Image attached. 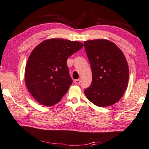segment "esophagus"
<instances>
[{"mask_svg": "<svg viewBox=\"0 0 149 149\" xmlns=\"http://www.w3.org/2000/svg\"><path fill=\"white\" fill-rule=\"evenodd\" d=\"M80 82H81V80L79 79H75V80H74V83L75 84H80Z\"/></svg>", "mask_w": 149, "mask_h": 149, "instance_id": "34e87169", "label": "esophagus"}]
</instances>
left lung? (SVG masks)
Instances as JSON below:
<instances>
[{
  "instance_id": "obj_1",
  "label": "left lung",
  "mask_w": 149,
  "mask_h": 149,
  "mask_svg": "<svg viewBox=\"0 0 149 149\" xmlns=\"http://www.w3.org/2000/svg\"><path fill=\"white\" fill-rule=\"evenodd\" d=\"M92 72L86 96L95 105L106 107L117 102L128 86L129 70L126 57L116 44L106 39L84 42Z\"/></svg>"
}]
</instances>
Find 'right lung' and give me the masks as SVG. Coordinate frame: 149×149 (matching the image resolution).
<instances>
[{"label":"right lung","instance_id":"1","mask_svg":"<svg viewBox=\"0 0 149 149\" xmlns=\"http://www.w3.org/2000/svg\"><path fill=\"white\" fill-rule=\"evenodd\" d=\"M79 41L50 39L35 47L26 63L25 84L31 96L43 106L61 100L72 84L67 59L83 47Z\"/></svg>","mask_w":149,"mask_h":149}]
</instances>
